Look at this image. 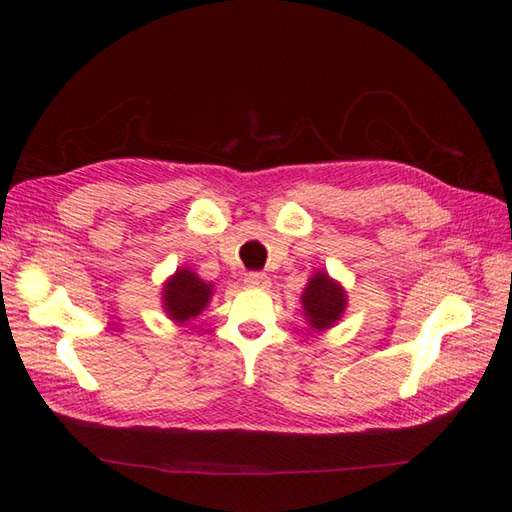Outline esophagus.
I'll return each mask as SVG.
<instances>
[{"mask_svg": "<svg viewBox=\"0 0 512 512\" xmlns=\"http://www.w3.org/2000/svg\"><path fill=\"white\" fill-rule=\"evenodd\" d=\"M245 285L247 287H256V289H267L271 285V280L267 274H260V271H252V274H245Z\"/></svg>", "mask_w": 512, "mask_h": 512, "instance_id": "34e87169", "label": "esophagus"}]
</instances>
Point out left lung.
<instances>
[{"label":"left lung","instance_id":"8db88e82","mask_svg":"<svg viewBox=\"0 0 512 512\" xmlns=\"http://www.w3.org/2000/svg\"><path fill=\"white\" fill-rule=\"evenodd\" d=\"M302 314L314 331H327L338 325L347 309V291L327 271H314L300 296Z\"/></svg>","mask_w":512,"mask_h":512}]
</instances>
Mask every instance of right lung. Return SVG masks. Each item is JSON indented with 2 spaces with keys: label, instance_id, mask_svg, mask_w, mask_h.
<instances>
[{
  "label": "right lung",
  "instance_id": "obj_1",
  "mask_svg": "<svg viewBox=\"0 0 512 512\" xmlns=\"http://www.w3.org/2000/svg\"><path fill=\"white\" fill-rule=\"evenodd\" d=\"M214 294V285L194 274L190 267L176 269L174 274L165 280L161 289L163 311L174 322H190L201 311L210 305Z\"/></svg>",
  "mask_w": 512,
  "mask_h": 512
}]
</instances>
